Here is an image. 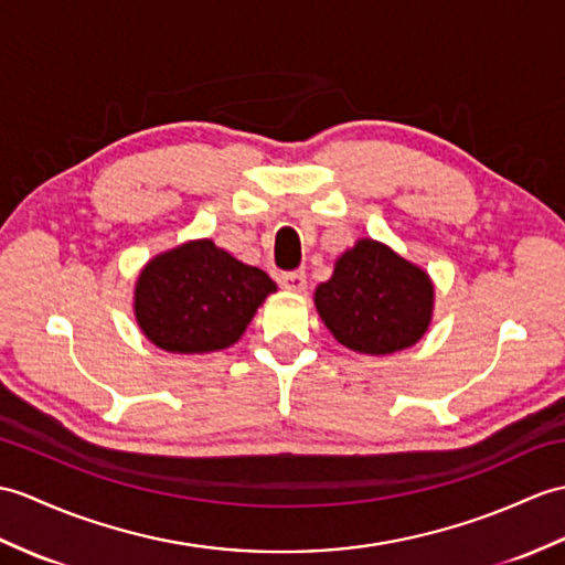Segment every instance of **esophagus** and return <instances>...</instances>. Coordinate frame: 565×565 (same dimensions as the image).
<instances>
[{"label":"esophagus","instance_id":"esophagus-1","mask_svg":"<svg viewBox=\"0 0 565 565\" xmlns=\"http://www.w3.org/2000/svg\"><path fill=\"white\" fill-rule=\"evenodd\" d=\"M279 284H281L284 291L303 294V291H306V274H303V271H288V274H281Z\"/></svg>","mask_w":565,"mask_h":565}]
</instances>
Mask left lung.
I'll list each match as a JSON object with an SVG mask.
<instances>
[{
    "label": "left lung",
    "instance_id": "obj_1",
    "mask_svg": "<svg viewBox=\"0 0 565 565\" xmlns=\"http://www.w3.org/2000/svg\"><path fill=\"white\" fill-rule=\"evenodd\" d=\"M436 286L428 271L390 245L359 238L315 288V308L339 344L369 356L414 347L433 320Z\"/></svg>",
    "mask_w": 565,
    "mask_h": 565
}]
</instances>
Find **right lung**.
<instances>
[{"mask_svg":"<svg viewBox=\"0 0 565 565\" xmlns=\"http://www.w3.org/2000/svg\"><path fill=\"white\" fill-rule=\"evenodd\" d=\"M277 284L212 238L188 241L151 257L135 281V320L168 353L233 347Z\"/></svg>","mask_w":565,"mask_h":565,"instance_id":"1","label":"right lung"}]
</instances>
